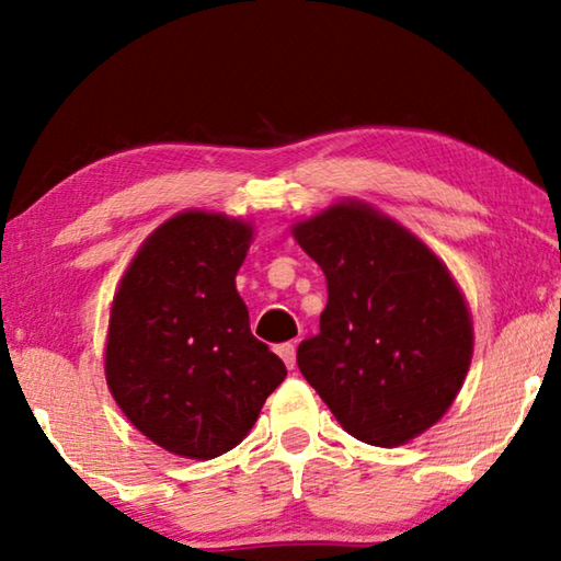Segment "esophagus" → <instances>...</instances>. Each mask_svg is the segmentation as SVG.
<instances>
[{
  "instance_id": "1",
  "label": "esophagus",
  "mask_w": 561,
  "mask_h": 561,
  "mask_svg": "<svg viewBox=\"0 0 561 561\" xmlns=\"http://www.w3.org/2000/svg\"><path fill=\"white\" fill-rule=\"evenodd\" d=\"M277 354H279V358L284 360V366H287V368H294V364H297V348H294V344L277 346Z\"/></svg>"
}]
</instances>
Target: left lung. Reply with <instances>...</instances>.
Here are the masks:
<instances>
[{
    "label": "left lung",
    "instance_id": "left-lung-1",
    "mask_svg": "<svg viewBox=\"0 0 561 561\" xmlns=\"http://www.w3.org/2000/svg\"><path fill=\"white\" fill-rule=\"evenodd\" d=\"M291 234L329 289L299 371L354 438L378 448L417 438L448 413L472 360V317L448 264L360 201L329 205Z\"/></svg>",
    "mask_w": 561,
    "mask_h": 561
}]
</instances>
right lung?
Masks as SVG:
<instances>
[{
  "instance_id": "obj_1",
  "label": "right lung",
  "mask_w": 561,
  "mask_h": 561,
  "mask_svg": "<svg viewBox=\"0 0 561 561\" xmlns=\"http://www.w3.org/2000/svg\"><path fill=\"white\" fill-rule=\"evenodd\" d=\"M254 227L185 210L146 237L113 294L106 383L160 448L210 460L240 445L287 368L252 336L234 287Z\"/></svg>"
}]
</instances>
